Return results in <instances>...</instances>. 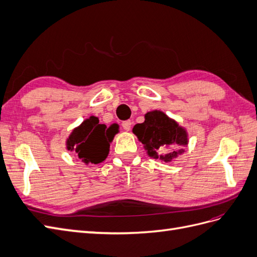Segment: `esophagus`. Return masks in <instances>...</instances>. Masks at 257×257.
Listing matches in <instances>:
<instances>
[{
  "label": "esophagus",
  "instance_id": "esophagus-1",
  "mask_svg": "<svg viewBox=\"0 0 257 257\" xmlns=\"http://www.w3.org/2000/svg\"><path fill=\"white\" fill-rule=\"evenodd\" d=\"M122 127L125 130V131H130L132 127V122L131 120H126V121H123L122 122Z\"/></svg>",
  "mask_w": 257,
  "mask_h": 257
}]
</instances>
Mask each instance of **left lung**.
Returning a JSON list of instances; mask_svg holds the SVG:
<instances>
[{"label":"left lung","instance_id":"left-lung-1","mask_svg":"<svg viewBox=\"0 0 257 257\" xmlns=\"http://www.w3.org/2000/svg\"><path fill=\"white\" fill-rule=\"evenodd\" d=\"M145 118L144 123H138L134 126L133 133L145 146L151 158L168 163L183 152L182 149L179 151H173V149L176 145L188 144V135L184 128L162 111H150Z\"/></svg>","mask_w":257,"mask_h":257}]
</instances>
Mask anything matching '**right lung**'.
I'll return each mask as SVG.
<instances>
[{"label": "right lung", "instance_id": "add662e5", "mask_svg": "<svg viewBox=\"0 0 257 257\" xmlns=\"http://www.w3.org/2000/svg\"><path fill=\"white\" fill-rule=\"evenodd\" d=\"M116 132L114 125L107 128L96 116H90L73 131L67 139V149L76 152L85 164H98L107 158Z\"/></svg>", "mask_w": 257, "mask_h": 257}]
</instances>
